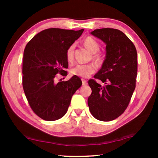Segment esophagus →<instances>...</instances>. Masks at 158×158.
<instances>
[{
    "mask_svg": "<svg viewBox=\"0 0 158 158\" xmlns=\"http://www.w3.org/2000/svg\"><path fill=\"white\" fill-rule=\"evenodd\" d=\"M82 83H83V85H87V81H86L85 80H84V79H82Z\"/></svg>",
    "mask_w": 158,
    "mask_h": 158,
    "instance_id": "obj_1",
    "label": "esophagus"
}]
</instances>
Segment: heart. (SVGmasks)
I'll return each instance as SVG.
<instances>
[{"label": "heart", "instance_id": "1", "mask_svg": "<svg viewBox=\"0 0 158 158\" xmlns=\"http://www.w3.org/2000/svg\"><path fill=\"white\" fill-rule=\"evenodd\" d=\"M83 44L85 47L89 50L90 52L94 53L93 55L94 59L97 62L101 60L100 55L96 54L100 49V45L98 42L91 36H88L84 40ZM74 50L75 45L72 44L68 47V50L66 52V58L68 61H73L74 58ZM96 70V66L93 63H87V64H77L71 69L70 73L73 75H76V76L81 77H88L90 75L95 73Z\"/></svg>", "mask_w": 158, "mask_h": 158}]
</instances>
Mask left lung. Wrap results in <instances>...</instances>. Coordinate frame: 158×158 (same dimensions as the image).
I'll use <instances>...</instances> for the list:
<instances>
[{
    "label": "left lung",
    "mask_w": 158,
    "mask_h": 158,
    "mask_svg": "<svg viewBox=\"0 0 158 158\" xmlns=\"http://www.w3.org/2000/svg\"><path fill=\"white\" fill-rule=\"evenodd\" d=\"M105 43L106 57L94 75L105 85L89 80L92 93L88 98L90 113L96 119L109 122L118 117L128 106L136 86L137 54L132 42L120 30L105 28L91 31Z\"/></svg>",
    "instance_id": "obj_1"
}]
</instances>
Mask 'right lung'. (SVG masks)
<instances>
[{"mask_svg": "<svg viewBox=\"0 0 158 158\" xmlns=\"http://www.w3.org/2000/svg\"><path fill=\"white\" fill-rule=\"evenodd\" d=\"M78 31L51 28L40 31L28 42L23 52L22 84L31 109L46 121L62 118L82 81L73 75L68 81L55 83L56 75H67L66 52L81 36Z\"/></svg>", "mask_w": 158, "mask_h": 158, "instance_id": "right-lung-1", "label": "right lung"}]
</instances>
